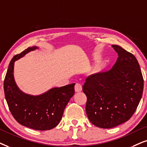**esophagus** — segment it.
Wrapping results in <instances>:
<instances>
[{
  "label": "esophagus",
  "mask_w": 147,
  "mask_h": 147,
  "mask_svg": "<svg viewBox=\"0 0 147 147\" xmlns=\"http://www.w3.org/2000/svg\"><path fill=\"white\" fill-rule=\"evenodd\" d=\"M75 92H81V90H82V85H81L80 83H77L75 84Z\"/></svg>",
  "instance_id": "1"
}]
</instances>
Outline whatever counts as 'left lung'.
Returning <instances> with one entry per match:
<instances>
[{
  "mask_svg": "<svg viewBox=\"0 0 147 147\" xmlns=\"http://www.w3.org/2000/svg\"><path fill=\"white\" fill-rule=\"evenodd\" d=\"M118 58L110 70L89 76L83 86L85 110L91 123L112 128L125 123L135 113L142 98L144 80L136 57L113 45Z\"/></svg>",
  "mask_w": 147,
  "mask_h": 147,
  "instance_id": "1",
  "label": "left lung"
}]
</instances>
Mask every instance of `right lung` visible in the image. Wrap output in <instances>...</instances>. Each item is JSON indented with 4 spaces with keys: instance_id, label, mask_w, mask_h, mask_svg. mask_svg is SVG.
I'll return each instance as SVG.
<instances>
[{
    "instance_id": "obj_1",
    "label": "right lung",
    "mask_w": 147,
    "mask_h": 147,
    "mask_svg": "<svg viewBox=\"0 0 147 147\" xmlns=\"http://www.w3.org/2000/svg\"><path fill=\"white\" fill-rule=\"evenodd\" d=\"M36 49V46L28 47L11 60L4 81L5 96L13 117L20 124L36 130H49L62 119L65 108L75 94V83L54 87L38 96L22 92L15 82L14 62Z\"/></svg>"
}]
</instances>
